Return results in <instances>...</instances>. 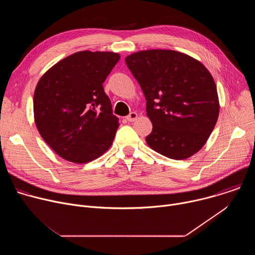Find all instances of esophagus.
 Here are the masks:
<instances>
[{
	"label": "esophagus",
	"instance_id": "1",
	"mask_svg": "<svg viewBox=\"0 0 255 255\" xmlns=\"http://www.w3.org/2000/svg\"><path fill=\"white\" fill-rule=\"evenodd\" d=\"M136 118H137V113H135V112L130 113V114L126 117L127 121H129V122H133L134 120H136Z\"/></svg>",
	"mask_w": 255,
	"mask_h": 255
}]
</instances>
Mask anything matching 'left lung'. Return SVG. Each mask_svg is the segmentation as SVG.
<instances>
[{
  "mask_svg": "<svg viewBox=\"0 0 255 255\" xmlns=\"http://www.w3.org/2000/svg\"><path fill=\"white\" fill-rule=\"evenodd\" d=\"M125 61L146 99V115L152 123L148 146L176 160L197 153L219 116L217 88L209 70L174 50L139 51Z\"/></svg>",
  "mask_w": 255,
  "mask_h": 255,
  "instance_id": "1",
  "label": "left lung"
}]
</instances>
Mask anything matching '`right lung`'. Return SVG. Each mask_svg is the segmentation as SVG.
<instances>
[{"mask_svg": "<svg viewBox=\"0 0 255 255\" xmlns=\"http://www.w3.org/2000/svg\"><path fill=\"white\" fill-rule=\"evenodd\" d=\"M119 59L114 52L80 51L54 64L36 86V127L65 160L86 163L112 145L119 119L103 83Z\"/></svg>", "mask_w": 255, "mask_h": 255, "instance_id": "add662e5", "label": "right lung"}]
</instances>
